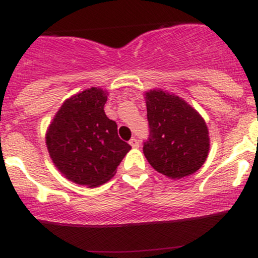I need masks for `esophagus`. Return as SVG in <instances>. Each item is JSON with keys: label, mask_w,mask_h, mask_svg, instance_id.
I'll return each mask as SVG.
<instances>
[{"label": "esophagus", "mask_w": 258, "mask_h": 258, "mask_svg": "<svg viewBox=\"0 0 258 258\" xmlns=\"http://www.w3.org/2000/svg\"><path fill=\"white\" fill-rule=\"evenodd\" d=\"M130 144H131L132 148H138L139 147V142L137 141V138L133 137L131 141H130Z\"/></svg>", "instance_id": "1"}]
</instances>
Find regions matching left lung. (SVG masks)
Here are the masks:
<instances>
[{
  "mask_svg": "<svg viewBox=\"0 0 258 258\" xmlns=\"http://www.w3.org/2000/svg\"><path fill=\"white\" fill-rule=\"evenodd\" d=\"M146 98L149 136L143 142V153L149 164L170 178L197 172L209 154L205 121L174 94L154 90Z\"/></svg>",
  "mask_w": 258,
  "mask_h": 258,
  "instance_id": "obj_1",
  "label": "left lung"
}]
</instances>
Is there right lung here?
Instances as JSON below:
<instances>
[{
  "label": "right lung",
  "mask_w": 258,
  "mask_h": 258,
  "mask_svg": "<svg viewBox=\"0 0 258 258\" xmlns=\"http://www.w3.org/2000/svg\"><path fill=\"white\" fill-rule=\"evenodd\" d=\"M106 93L92 87L65 100L49 125L46 144L58 170L78 184L97 186L114 176L131 146L105 115Z\"/></svg>",
  "instance_id": "1"
}]
</instances>
